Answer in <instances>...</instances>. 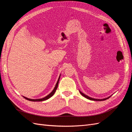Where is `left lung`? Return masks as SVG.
Here are the masks:
<instances>
[{
  "label": "left lung",
  "instance_id": "8db88e82",
  "mask_svg": "<svg viewBox=\"0 0 132 132\" xmlns=\"http://www.w3.org/2000/svg\"><path fill=\"white\" fill-rule=\"evenodd\" d=\"M79 92H80V93L81 94V95H82V96H83L84 97H86V98L89 99V100H93V101H104V100H107V99H108V98H110V97L111 96H109V97H107V98H103V99H96V98H91V97H90L88 96H87V95H85L84 94H83L82 93H81V92L80 91H79Z\"/></svg>",
  "mask_w": 132,
  "mask_h": 132
}]
</instances>
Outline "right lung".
<instances>
[{
  "label": "right lung",
  "mask_w": 132,
  "mask_h": 132,
  "mask_svg": "<svg viewBox=\"0 0 132 132\" xmlns=\"http://www.w3.org/2000/svg\"><path fill=\"white\" fill-rule=\"evenodd\" d=\"M60 77H61V75H59V78H58V81H57V83H56V85H55V87H54V89L53 90V91H52L51 93L49 95H48L47 96H46V97H43V98H39V99H31V98H27V97H25V96H23V97H24L25 99L27 100L31 101H35H35H42L46 100L48 99V98H50V97H51L54 94L55 92V91H56V90H57V87H58V83H59V79H60Z\"/></svg>",
  "instance_id": "right-lung-1"
}]
</instances>
